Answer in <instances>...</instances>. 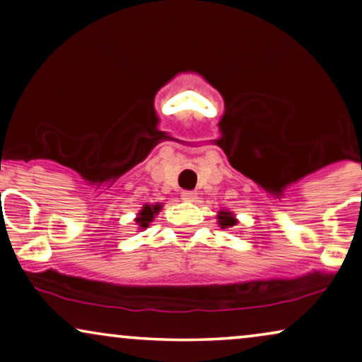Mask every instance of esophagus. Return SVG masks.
<instances>
[{"label":"esophagus","mask_w":362,"mask_h":362,"mask_svg":"<svg viewBox=\"0 0 362 362\" xmlns=\"http://www.w3.org/2000/svg\"><path fill=\"white\" fill-rule=\"evenodd\" d=\"M181 199L187 201V202H194L197 201V192L194 191H182L181 192Z\"/></svg>","instance_id":"34e87169"}]
</instances>
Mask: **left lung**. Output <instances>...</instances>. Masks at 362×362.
<instances>
[{
    "label": "left lung",
    "mask_w": 362,
    "mask_h": 362,
    "mask_svg": "<svg viewBox=\"0 0 362 362\" xmlns=\"http://www.w3.org/2000/svg\"><path fill=\"white\" fill-rule=\"evenodd\" d=\"M217 222H219L221 229H229V227H234L237 226V217L234 212L227 211V209H221L217 212Z\"/></svg>",
    "instance_id": "1"
}]
</instances>
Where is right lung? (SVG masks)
<instances>
[{"instance_id": "add662e5", "label": "right lung", "mask_w": 362, "mask_h": 362, "mask_svg": "<svg viewBox=\"0 0 362 362\" xmlns=\"http://www.w3.org/2000/svg\"><path fill=\"white\" fill-rule=\"evenodd\" d=\"M161 207L163 204H160V202H156V204H145L141 207L140 212H138L135 217L138 232L146 229V227L151 224L153 219H155V216H158V212L161 211Z\"/></svg>"}]
</instances>
